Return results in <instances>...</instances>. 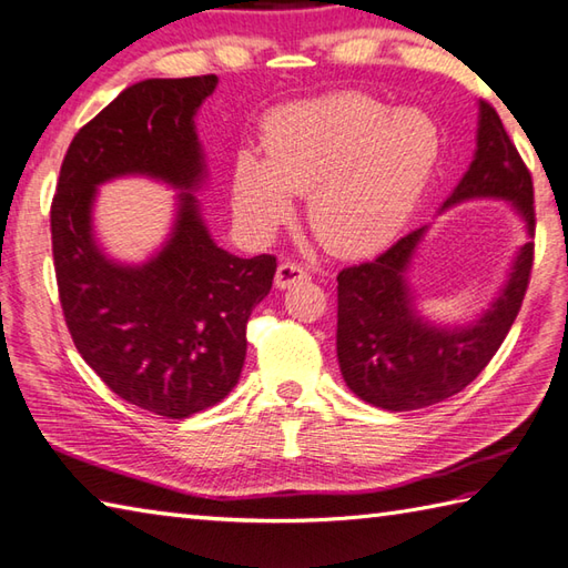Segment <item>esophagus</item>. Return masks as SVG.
<instances>
[{
	"label": "esophagus",
	"instance_id": "obj_1",
	"mask_svg": "<svg viewBox=\"0 0 568 568\" xmlns=\"http://www.w3.org/2000/svg\"><path fill=\"white\" fill-rule=\"evenodd\" d=\"M307 281V271L300 263L283 261L275 271V287L277 291H285V287H293L295 283Z\"/></svg>",
	"mask_w": 568,
	"mask_h": 568
}]
</instances>
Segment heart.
Returning <instances> with one entry per match:
<instances>
[{"label":"heart","mask_w":568,"mask_h":568,"mask_svg":"<svg viewBox=\"0 0 568 568\" xmlns=\"http://www.w3.org/2000/svg\"><path fill=\"white\" fill-rule=\"evenodd\" d=\"M265 159L241 153L232 207L253 236H273L307 195L305 214L334 256H368L407 222L437 163L439 134L425 114L364 92H334L277 110L263 134Z\"/></svg>","instance_id":"1"}]
</instances>
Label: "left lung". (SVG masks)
<instances>
[{
    "label": "left lung",
    "instance_id": "left-lung-1",
    "mask_svg": "<svg viewBox=\"0 0 568 568\" xmlns=\"http://www.w3.org/2000/svg\"><path fill=\"white\" fill-rule=\"evenodd\" d=\"M470 200L508 202L527 234L498 295L470 322H432L417 307L409 268L429 224L395 241L376 261L336 275V356L346 385L361 400L407 413L462 393L496 356L523 307L535 251L532 175L488 102H478L474 161L439 214Z\"/></svg>",
    "mask_w": 568,
    "mask_h": 568
}]
</instances>
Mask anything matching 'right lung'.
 <instances>
[{"label":"right lung","instance_id":"1","mask_svg":"<svg viewBox=\"0 0 568 568\" xmlns=\"http://www.w3.org/2000/svg\"><path fill=\"white\" fill-rule=\"evenodd\" d=\"M216 75L151 78L84 124L65 153L51 207L58 293L88 366L126 403L183 419L222 403L246 358V322L271 293L275 258L216 246L195 192L207 159L195 116ZM151 176L179 190L161 250L141 264L105 256L91 212L99 185Z\"/></svg>","mask_w":568,"mask_h":568}]
</instances>
